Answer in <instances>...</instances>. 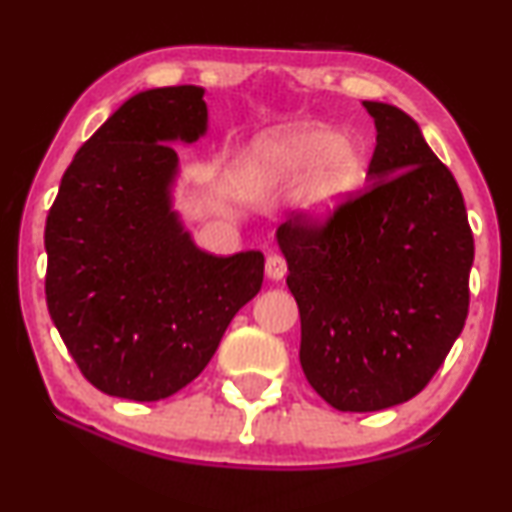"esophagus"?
Wrapping results in <instances>:
<instances>
[{
  "label": "esophagus",
  "instance_id": "esophagus-1",
  "mask_svg": "<svg viewBox=\"0 0 512 512\" xmlns=\"http://www.w3.org/2000/svg\"><path fill=\"white\" fill-rule=\"evenodd\" d=\"M264 269H267V276L272 281H281L283 276L288 272V264L283 260L281 255H269L267 257V264H264Z\"/></svg>",
  "mask_w": 512,
  "mask_h": 512
}]
</instances>
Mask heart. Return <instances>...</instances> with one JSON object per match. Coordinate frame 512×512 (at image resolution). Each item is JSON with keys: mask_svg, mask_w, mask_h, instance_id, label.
<instances>
[{"mask_svg": "<svg viewBox=\"0 0 512 512\" xmlns=\"http://www.w3.org/2000/svg\"><path fill=\"white\" fill-rule=\"evenodd\" d=\"M245 181L267 190L279 183H300L298 205L310 217L336 212L365 176V155L357 140L324 126H298L264 135L245 159Z\"/></svg>", "mask_w": 512, "mask_h": 512, "instance_id": "1", "label": "heart"}]
</instances>
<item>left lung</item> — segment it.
<instances>
[{"label":"left lung","instance_id":"obj_1","mask_svg":"<svg viewBox=\"0 0 512 512\" xmlns=\"http://www.w3.org/2000/svg\"><path fill=\"white\" fill-rule=\"evenodd\" d=\"M362 107L377 128L365 193L276 231L300 365L343 412L393 408L432 381L465 326L474 260L463 193L420 126L391 104Z\"/></svg>","mask_w":512,"mask_h":512}]
</instances>
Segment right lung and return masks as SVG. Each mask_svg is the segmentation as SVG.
<instances>
[{"label": "right lung", "instance_id": "add662e5", "mask_svg": "<svg viewBox=\"0 0 512 512\" xmlns=\"http://www.w3.org/2000/svg\"><path fill=\"white\" fill-rule=\"evenodd\" d=\"M202 97L176 85L123 102L76 152L47 214L49 317L83 377L109 396H174L262 288V252L209 255L171 209L169 143L207 131Z\"/></svg>", "mask_w": 512, "mask_h": 512}]
</instances>
